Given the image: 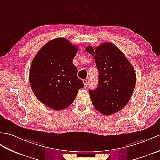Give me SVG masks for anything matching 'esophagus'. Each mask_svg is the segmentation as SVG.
Masks as SVG:
<instances>
[{
    "instance_id": "esophagus-1",
    "label": "esophagus",
    "mask_w": 160,
    "mask_h": 160,
    "mask_svg": "<svg viewBox=\"0 0 160 160\" xmlns=\"http://www.w3.org/2000/svg\"><path fill=\"white\" fill-rule=\"evenodd\" d=\"M83 83H84V87H87V85L88 84V81H87V80H83Z\"/></svg>"
}]
</instances>
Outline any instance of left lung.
<instances>
[{"label": "left lung", "mask_w": 160, "mask_h": 160, "mask_svg": "<svg viewBox=\"0 0 160 160\" xmlns=\"http://www.w3.org/2000/svg\"><path fill=\"white\" fill-rule=\"evenodd\" d=\"M99 71L98 87L89 90L95 108L103 115L116 113L127 105L135 88L136 75L125 54L112 43L88 46Z\"/></svg>", "instance_id": "left-lung-1"}]
</instances>
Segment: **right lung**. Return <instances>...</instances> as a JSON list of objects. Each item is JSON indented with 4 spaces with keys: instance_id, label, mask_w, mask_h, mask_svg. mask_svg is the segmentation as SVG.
Here are the masks:
<instances>
[{
    "instance_id": "right-lung-1",
    "label": "right lung",
    "mask_w": 160,
    "mask_h": 160,
    "mask_svg": "<svg viewBox=\"0 0 160 160\" xmlns=\"http://www.w3.org/2000/svg\"><path fill=\"white\" fill-rule=\"evenodd\" d=\"M78 47L65 38H57L45 44L32 61L30 85L36 98L56 110L72 104L84 83L77 76L73 59Z\"/></svg>"
}]
</instances>
